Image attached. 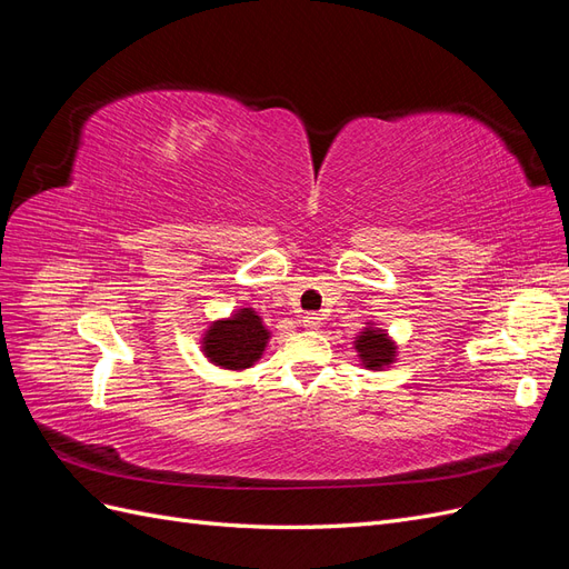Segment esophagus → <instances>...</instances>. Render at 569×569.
<instances>
[{"label":"esophagus","mask_w":569,"mask_h":569,"mask_svg":"<svg viewBox=\"0 0 569 569\" xmlns=\"http://www.w3.org/2000/svg\"><path fill=\"white\" fill-rule=\"evenodd\" d=\"M301 322H303V327H306V330H320V325H322V318H320L318 313H306Z\"/></svg>","instance_id":"esophagus-1"}]
</instances>
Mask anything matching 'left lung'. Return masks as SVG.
<instances>
[{"label":"left lung","mask_w":569,"mask_h":569,"mask_svg":"<svg viewBox=\"0 0 569 569\" xmlns=\"http://www.w3.org/2000/svg\"><path fill=\"white\" fill-rule=\"evenodd\" d=\"M353 349L360 358V366L368 370L389 368L396 360V351H399V347H396V341L387 335V330L377 327L375 322H366L363 332H358L353 341Z\"/></svg>","instance_id":"left-lung-1"}]
</instances>
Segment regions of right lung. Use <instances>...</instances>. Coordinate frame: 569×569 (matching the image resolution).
<instances>
[{
	"label": "right lung",
	"instance_id": "1",
	"mask_svg": "<svg viewBox=\"0 0 569 569\" xmlns=\"http://www.w3.org/2000/svg\"><path fill=\"white\" fill-rule=\"evenodd\" d=\"M270 330L253 308H237L230 318L209 325L201 337V351L222 370H247L263 356Z\"/></svg>",
	"mask_w": 569,
	"mask_h": 569
}]
</instances>
